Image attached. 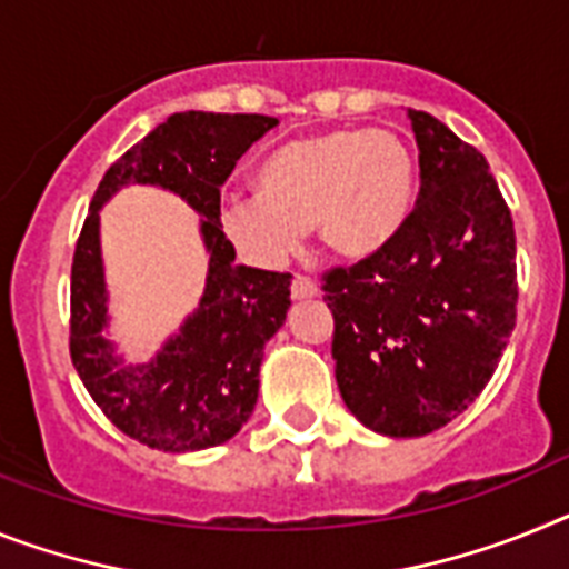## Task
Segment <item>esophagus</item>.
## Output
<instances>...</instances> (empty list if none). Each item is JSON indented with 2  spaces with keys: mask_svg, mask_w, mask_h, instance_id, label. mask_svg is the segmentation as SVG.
I'll use <instances>...</instances> for the list:
<instances>
[{
  "mask_svg": "<svg viewBox=\"0 0 569 569\" xmlns=\"http://www.w3.org/2000/svg\"><path fill=\"white\" fill-rule=\"evenodd\" d=\"M289 291L295 300H303V298H315V295H318V286H315V280L306 278V274H295V278H291Z\"/></svg>",
  "mask_w": 569,
  "mask_h": 569,
  "instance_id": "1",
  "label": "esophagus"
}]
</instances>
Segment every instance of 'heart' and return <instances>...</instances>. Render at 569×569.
I'll return each mask as SVG.
<instances>
[{"mask_svg":"<svg viewBox=\"0 0 569 569\" xmlns=\"http://www.w3.org/2000/svg\"><path fill=\"white\" fill-rule=\"evenodd\" d=\"M415 191L409 146L387 128H332L280 146L260 168V191H231L217 223L237 254L278 269L303 246L306 226L335 254L383 246L407 220Z\"/></svg>","mask_w":569,"mask_h":569,"instance_id":"b5f03b06","label":"heart"}]
</instances>
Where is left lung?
<instances>
[{"label": "left lung", "mask_w": 569, "mask_h": 569, "mask_svg": "<svg viewBox=\"0 0 569 569\" xmlns=\"http://www.w3.org/2000/svg\"><path fill=\"white\" fill-rule=\"evenodd\" d=\"M421 191L387 243L323 271L335 378L349 412L392 438L447 427L490 383L516 326V229L490 166L409 108Z\"/></svg>", "instance_id": "left-lung-1"}]
</instances>
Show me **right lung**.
<instances>
[{
	"label": "right lung",
	"instance_id": "add662e5",
	"mask_svg": "<svg viewBox=\"0 0 569 569\" xmlns=\"http://www.w3.org/2000/svg\"><path fill=\"white\" fill-rule=\"evenodd\" d=\"M263 113L182 111L131 146L97 186L71 263L73 369L93 403L128 438L162 452H194L229 441L249 421L260 387L263 346L286 320L289 274L234 263L217 223L220 186L269 128ZM126 181H154L189 199L207 220L210 280L201 309L154 365L120 370L101 338L104 287L96 211Z\"/></svg>",
	"mask_w": 569,
	"mask_h": 569
}]
</instances>
